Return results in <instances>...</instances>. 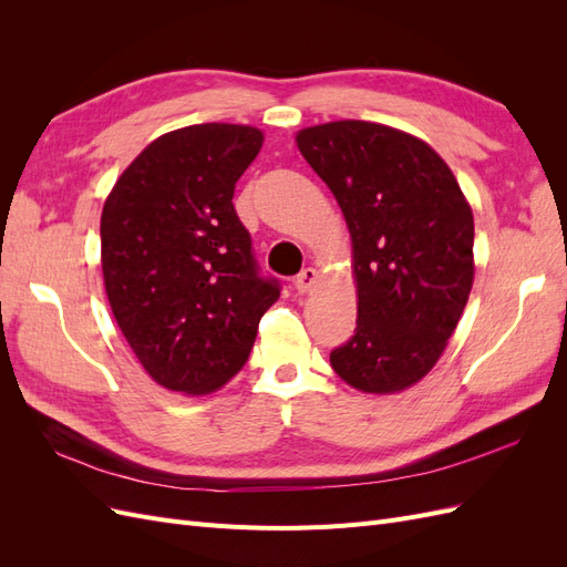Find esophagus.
Here are the masks:
<instances>
[{"label":"esophagus","instance_id":"34e87169","mask_svg":"<svg viewBox=\"0 0 567 567\" xmlns=\"http://www.w3.org/2000/svg\"><path fill=\"white\" fill-rule=\"evenodd\" d=\"M315 284H317V269L315 267H305L296 277L298 293H307V290H312Z\"/></svg>","mask_w":567,"mask_h":567}]
</instances>
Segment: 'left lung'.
<instances>
[{"instance_id": "obj_1", "label": "left lung", "mask_w": 567, "mask_h": 567, "mask_svg": "<svg viewBox=\"0 0 567 567\" xmlns=\"http://www.w3.org/2000/svg\"><path fill=\"white\" fill-rule=\"evenodd\" d=\"M352 236L354 336L331 352L342 381L398 392L447 348L473 286V213L437 153L406 132L340 120L298 132Z\"/></svg>"}]
</instances>
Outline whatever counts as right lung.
<instances>
[{
  "mask_svg": "<svg viewBox=\"0 0 567 567\" xmlns=\"http://www.w3.org/2000/svg\"><path fill=\"white\" fill-rule=\"evenodd\" d=\"M260 146L262 132L248 125L167 132L104 203L101 269L113 317L167 390L205 394L225 385L279 300L281 284L262 277L231 203Z\"/></svg>",
  "mask_w": 567,
  "mask_h": 567,
  "instance_id": "obj_1",
  "label": "right lung"
}]
</instances>
